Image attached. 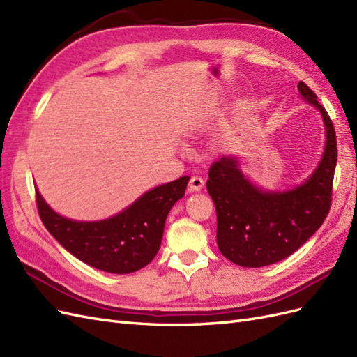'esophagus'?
I'll use <instances>...</instances> for the list:
<instances>
[{
	"mask_svg": "<svg viewBox=\"0 0 357 357\" xmlns=\"http://www.w3.org/2000/svg\"><path fill=\"white\" fill-rule=\"evenodd\" d=\"M204 179L200 178V176H197V175H195V176H191L190 178V184H188V188L191 190V191H200L204 188Z\"/></svg>",
	"mask_w": 357,
	"mask_h": 357,
	"instance_id": "34e87169",
	"label": "esophagus"
}]
</instances>
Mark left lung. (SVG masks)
<instances>
[{"mask_svg":"<svg viewBox=\"0 0 357 357\" xmlns=\"http://www.w3.org/2000/svg\"><path fill=\"white\" fill-rule=\"evenodd\" d=\"M297 89L321 113L326 130L321 161L303 184L285 191L262 190L231 155L209 169L206 190L217 211V245L236 266L258 268L288 258L318 231L331 209L337 160L335 128L314 91L303 81Z\"/></svg>","mask_w":357,"mask_h":357,"instance_id":"1","label":"left lung"}]
</instances>
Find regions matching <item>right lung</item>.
I'll return each instance as SVG.
<instances>
[{
    "mask_svg": "<svg viewBox=\"0 0 357 357\" xmlns=\"http://www.w3.org/2000/svg\"><path fill=\"white\" fill-rule=\"evenodd\" d=\"M188 176L146 191L132 205L107 220L78 222L63 217L36 190L42 223L69 253L87 266L114 274L143 268L157 255L167 214L185 195Z\"/></svg>",
    "mask_w": 357,
    "mask_h": 357,
    "instance_id": "add662e5",
    "label": "right lung"
}]
</instances>
